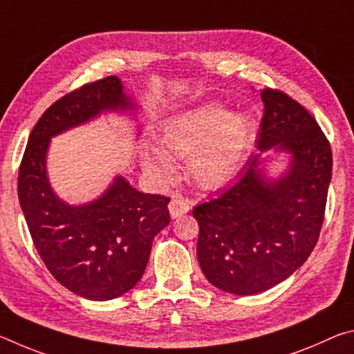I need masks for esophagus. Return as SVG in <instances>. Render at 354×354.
Listing matches in <instances>:
<instances>
[{
    "instance_id": "obj_1",
    "label": "esophagus",
    "mask_w": 354,
    "mask_h": 354,
    "mask_svg": "<svg viewBox=\"0 0 354 354\" xmlns=\"http://www.w3.org/2000/svg\"><path fill=\"white\" fill-rule=\"evenodd\" d=\"M190 200L185 198V196H183L181 194H175L173 195V198L170 201L169 205V209H170V215L173 218H178L181 217V215L187 214L190 211Z\"/></svg>"
}]
</instances>
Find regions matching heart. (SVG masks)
<instances>
[{"label":"heart","instance_id":"obj_1","mask_svg":"<svg viewBox=\"0 0 354 354\" xmlns=\"http://www.w3.org/2000/svg\"><path fill=\"white\" fill-rule=\"evenodd\" d=\"M253 124L241 112H230L220 103H205L181 115L173 117L162 127V145L148 148L143 164L149 171L167 176L173 158L189 160L192 175L206 187H215L241 170L250 148Z\"/></svg>","mask_w":354,"mask_h":354}]
</instances>
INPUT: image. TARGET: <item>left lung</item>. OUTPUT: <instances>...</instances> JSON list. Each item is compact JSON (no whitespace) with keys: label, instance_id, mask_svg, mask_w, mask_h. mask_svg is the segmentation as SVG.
<instances>
[{"label":"left lung","instance_id":"8db88e82","mask_svg":"<svg viewBox=\"0 0 354 354\" xmlns=\"http://www.w3.org/2000/svg\"><path fill=\"white\" fill-rule=\"evenodd\" d=\"M261 98L256 145L289 151L290 170L267 183L254 154L234 185L194 209L201 270L236 295L270 289L306 262L319 241L333 171L331 145L306 107L272 87Z\"/></svg>","mask_w":354,"mask_h":354}]
</instances>
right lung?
Instances as JSON below:
<instances>
[{
    "label": "right lung",
    "mask_w": 354,
    "mask_h": 354,
    "mask_svg": "<svg viewBox=\"0 0 354 354\" xmlns=\"http://www.w3.org/2000/svg\"><path fill=\"white\" fill-rule=\"evenodd\" d=\"M118 77L87 82L41 113L19 169V200L34 247L50 273L76 295L104 301L139 283L154 236L170 223L164 195L131 187L122 176L100 200L68 206L53 194L45 156L53 136L107 109H127Z\"/></svg>",
    "instance_id": "right-lung-1"
}]
</instances>
